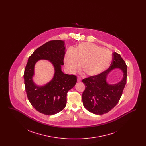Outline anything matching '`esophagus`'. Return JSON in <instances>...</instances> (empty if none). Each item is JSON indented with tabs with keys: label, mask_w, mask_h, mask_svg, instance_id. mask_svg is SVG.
Returning <instances> with one entry per match:
<instances>
[{
	"label": "esophagus",
	"mask_w": 146,
	"mask_h": 146,
	"mask_svg": "<svg viewBox=\"0 0 146 146\" xmlns=\"http://www.w3.org/2000/svg\"><path fill=\"white\" fill-rule=\"evenodd\" d=\"M81 81H82V79H81L80 77H78L77 82H80Z\"/></svg>",
	"instance_id": "34e87169"
}]
</instances>
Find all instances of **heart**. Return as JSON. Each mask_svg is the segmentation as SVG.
Returning a JSON list of instances; mask_svg holds the SVG:
<instances>
[{
	"instance_id": "1",
	"label": "heart",
	"mask_w": 146,
	"mask_h": 146,
	"mask_svg": "<svg viewBox=\"0 0 146 146\" xmlns=\"http://www.w3.org/2000/svg\"><path fill=\"white\" fill-rule=\"evenodd\" d=\"M111 61L110 51L89 42L80 44L74 50L69 49L64 57L65 66L70 72H76L81 64V70L88 76L101 74L108 68Z\"/></svg>"
}]
</instances>
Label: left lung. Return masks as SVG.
<instances>
[{
  "mask_svg": "<svg viewBox=\"0 0 146 146\" xmlns=\"http://www.w3.org/2000/svg\"><path fill=\"white\" fill-rule=\"evenodd\" d=\"M113 62L108 70L101 74L84 79L85 89L82 95L84 107L94 114L108 113L118 104L126 83L127 66L120 54L114 52ZM119 69L123 72L122 79L117 84H109L106 78L113 70Z\"/></svg>",
  "mask_w": 146,
  "mask_h": 146,
  "instance_id": "obj_1",
  "label": "left lung"
}]
</instances>
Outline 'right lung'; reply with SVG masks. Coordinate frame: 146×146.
<instances>
[{
  "label": "right lung",
  "mask_w": 146,
  "mask_h": 146,
  "mask_svg": "<svg viewBox=\"0 0 146 146\" xmlns=\"http://www.w3.org/2000/svg\"><path fill=\"white\" fill-rule=\"evenodd\" d=\"M64 42L51 40L35 50L29 57L24 72L25 85L28 100L37 111L51 115L62 111L67 103V94L76 83V76L64 74L61 70L65 55ZM40 59L48 60L54 67L51 81L42 86L33 81L35 64Z\"/></svg>",
  "instance_id": "right-lung-1"
}]
</instances>
